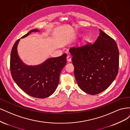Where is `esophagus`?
<instances>
[{"label":"esophagus","instance_id":"esophagus-1","mask_svg":"<svg viewBox=\"0 0 130 130\" xmlns=\"http://www.w3.org/2000/svg\"><path fill=\"white\" fill-rule=\"evenodd\" d=\"M67 60L68 62H71L72 61V56L70 55H68L67 56Z\"/></svg>","mask_w":130,"mask_h":130}]
</instances>
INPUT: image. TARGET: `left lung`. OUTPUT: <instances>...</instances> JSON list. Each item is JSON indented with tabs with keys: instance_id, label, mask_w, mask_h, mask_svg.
Segmentation results:
<instances>
[{
	"instance_id": "obj_1",
	"label": "left lung",
	"mask_w": 130,
	"mask_h": 130,
	"mask_svg": "<svg viewBox=\"0 0 130 130\" xmlns=\"http://www.w3.org/2000/svg\"><path fill=\"white\" fill-rule=\"evenodd\" d=\"M93 44L69 49L74 67V75L80 88L91 95L107 89L119 70V54L112 38L101 29Z\"/></svg>"
}]
</instances>
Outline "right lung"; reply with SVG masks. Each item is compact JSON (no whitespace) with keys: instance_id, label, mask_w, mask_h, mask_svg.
I'll return each mask as SVG.
<instances>
[{"instance_id":"obj_1","label":"right lung","mask_w":130,"mask_h":130,"mask_svg":"<svg viewBox=\"0 0 130 130\" xmlns=\"http://www.w3.org/2000/svg\"><path fill=\"white\" fill-rule=\"evenodd\" d=\"M37 29L30 31L22 38ZM20 39L15 42L11 50L10 70L12 77L18 87L28 95L37 98H45L55 91L60 80V74L67 63V54L49 58L37 66L25 64L19 57L17 45Z\"/></svg>"}]
</instances>
